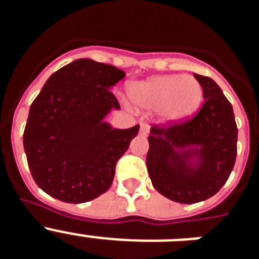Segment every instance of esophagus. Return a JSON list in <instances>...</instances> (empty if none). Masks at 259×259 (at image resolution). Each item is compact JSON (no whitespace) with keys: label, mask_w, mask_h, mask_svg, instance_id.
I'll return each instance as SVG.
<instances>
[{"label":"esophagus","mask_w":259,"mask_h":259,"mask_svg":"<svg viewBox=\"0 0 259 259\" xmlns=\"http://www.w3.org/2000/svg\"><path fill=\"white\" fill-rule=\"evenodd\" d=\"M140 134L143 135V136H148V134H149V125H148V124H141Z\"/></svg>","instance_id":"34e87169"}]
</instances>
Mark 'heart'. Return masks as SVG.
<instances>
[{
	"instance_id": "obj_1",
	"label": "heart",
	"mask_w": 259,
	"mask_h": 259,
	"mask_svg": "<svg viewBox=\"0 0 259 259\" xmlns=\"http://www.w3.org/2000/svg\"><path fill=\"white\" fill-rule=\"evenodd\" d=\"M135 105L158 109L164 120H179L191 115L202 100V85L192 75H163L130 87Z\"/></svg>"
}]
</instances>
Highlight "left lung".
<instances>
[{"label":"left lung","mask_w":259,"mask_h":259,"mask_svg":"<svg viewBox=\"0 0 259 259\" xmlns=\"http://www.w3.org/2000/svg\"><path fill=\"white\" fill-rule=\"evenodd\" d=\"M203 105L193 118L153 124L146 167L155 189L168 200L196 203L212 197L235 166L237 125L231 102L214 80L194 74Z\"/></svg>","instance_id":"1"}]
</instances>
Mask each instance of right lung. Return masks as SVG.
<instances>
[{"instance_id": "right-lung-1", "label": "right lung", "mask_w": 259, "mask_h": 259, "mask_svg": "<svg viewBox=\"0 0 259 259\" xmlns=\"http://www.w3.org/2000/svg\"><path fill=\"white\" fill-rule=\"evenodd\" d=\"M124 76L114 66L81 58L47 80L23 134L29 171L45 193L81 203L110 188L116 162L140 128L118 130L104 122L120 109L110 89Z\"/></svg>"}]
</instances>
